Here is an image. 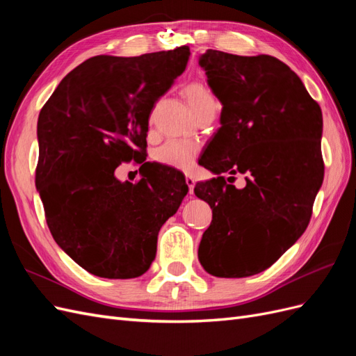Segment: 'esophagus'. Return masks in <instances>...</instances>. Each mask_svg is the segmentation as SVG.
Returning <instances> with one entry per match:
<instances>
[{"label": "esophagus", "instance_id": "esophagus-1", "mask_svg": "<svg viewBox=\"0 0 356 356\" xmlns=\"http://www.w3.org/2000/svg\"><path fill=\"white\" fill-rule=\"evenodd\" d=\"M186 184L188 186V191H190V195H191L193 190H195V186H196V181H195V178L190 177V175H187V177H186Z\"/></svg>", "mask_w": 356, "mask_h": 356}]
</instances>
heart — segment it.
<instances>
[{
    "label": "heart",
    "mask_w": 356,
    "mask_h": 356,
    "mask_svg": "<svg viewBox=\"0 0 356 356\" xmlns=\"http://www.w3.org/2000/svg\"><path fill=\"white\" fill-rule=\"evenodd\" d=\"M182 95H184L193 114L207 108V106L215 105V99L211 90L203 83L199 81H193L187 84L184 90H182ZM196 152L197 147L193 143L170 141L157 149L156 159L160 163L172 166L175 169H187L191 165L193 157L196 156Z\"/></svg>",
    "instance_id": "heart-1"
}]
</instances>
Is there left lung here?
Returning <instances> with one entry per match:
<instances>
[{"label":"left lung","instance_id":"obj_1","mask_svg":"<svg viewBox=\"0 0 356 356\" xmlns=\"http://www.w3.org/2000/svg\"><path fill=\"white\" fill-rule=\"evenodd\" d=\"M199 65L222 105L221 127L199 159L217 175L195 187L212 209L199 261L217 277L252 276L289 250L310 221L324 181L322 111L298 75L273 56L209 49ZM224 173L243 175L245 186L236 189Z\"/></svg>","mask_w":356,"mask_h":356}]
</instances>
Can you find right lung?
Listing matches in <instances>:
<instances>
[{"label": "right lung", "instance_id": "obj_1", "mask_svg": "<svg viewBox=\"0 0 356 356\" xmlns=\"http://www.w3.org/2000/svg\"><path fill=\"white\" fill-rule=\"evenodd\" d=\"M188 56L181 46L90 58L62 79L40 111L35 186L47 225L60 250L95 276L144 275L160 227L187 195L184 174L166 165L147 161L136 184L114 172L144 157L149 114Z\"/></svg>", "mask_w": 356, "mask_h": 356}]
</instances>
